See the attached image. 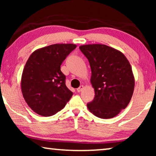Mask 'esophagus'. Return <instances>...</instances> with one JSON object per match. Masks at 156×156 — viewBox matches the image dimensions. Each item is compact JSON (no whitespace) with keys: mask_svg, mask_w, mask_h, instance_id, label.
Segmentation results:
<instances>
[{"mask_svg":"<svg viewBox=\"0 0 156 156\" xmlns=\"http://www.w3.org/2000/svg\"><path fill=\"white\" fill-rule=\"evenodd\" d=\"M83 89H84V86H83V85H81V86L79 87L77 89H76V91H77L78 92H81V91H82Z\"/></svg>","mask_w":156,"mask_h":156,"instance_id":"34e87169","label":"esophagus"}]
</instances>
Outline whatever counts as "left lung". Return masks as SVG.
I'll return each mask as SVG.
<instances>
[{
    "label": "left lung",
    "mask_w": 156,
    "mask_h": 156,
    "mask_svg": "<svg viewBox=\"0 0 156 156\" xmlns=\"http://www.w3.org/2000/svg\"><path fill=\"white\" fill-rule=\"evenodd\" d=\"M80 49L89 60L95 91L87 108L99 118L116 116L133 96L135 79L129 60L121 51L106 44H84Z\"/></svg>",
    "instance_id": "8db88e82"
}]
</instances>
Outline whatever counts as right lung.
Returning a JSON list of instances; mask_svg holds the SVG:
<instances>
[{
  "label": "right lung",
  "instance_id": "right-lung-1",
  "mask_svg": "<svg viewBox=\"0 0 156 156\" xmlns=\"http://www.w3.org/2000/svg\"><path fill=\"white\" fill-rule=\"evenodd\" d=\"M76 48L74 44H51L29 57L23 71L21 89L25 101L36 114L52 116L71 99L73 93L66 86L60 66Z\"/></svg>",
  "mask_w": 156,
  "mask_h": 156
}]
</instances>
